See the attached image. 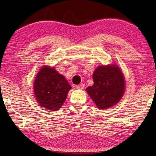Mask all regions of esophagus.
<instances>
[{
    "label": "esophagus",
    "instance_id": "esophagus-1",
    "mask_svg": "<svg viewBox=\"0 0 156 156\" xmlns=\"http://www.w3.org/2000/svg\"><path fill=\"white\" fill-rule=\"evenodd\" d=\"M76 88H77V89H80V90H82V89H83V88H84V85L83 84L76 85Z\"/></svg>",
    "mask_w": 156,
    "mask_h": 156
}]
</instances>
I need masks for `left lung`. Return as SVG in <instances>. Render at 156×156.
Returning <instances> with one entry per match:
<instances>
[{
    "mask_svg": "<svg viewBox=\"0 0 156 156\" xmlns=\"http://www.w3.org/2000/svg\"><path fill=\"white\" fill-rule=\"evenodd\" d=\"M94 84L87 92L100 109H106L120 101L125 92V81L117 65L99 66L93 75Z\"/></svg>",
    "mask_w": 156,
    "mask_h": 156,
    "instance_id": "left-lung-1",
    "label": "left lung"
}]
</instances>
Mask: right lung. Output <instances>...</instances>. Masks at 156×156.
<instances>
[{
  "mask_svg": "<svg viewBox=\"0 0 156 156\" xmlns=\"http://www.w3.org/2000/svg\"><path fill=\"white\" fill-rule=\"evenodd\" d=\"M35 97L39 106L49 111H58L64 103L72 87L63 75L53 67L44 66L34 83Z\"/></svg>",
  "mask_w": 156,
  "mask_h": 156,
  "instance_id": "1",
  "label": "right lung"
}]
</instances>
